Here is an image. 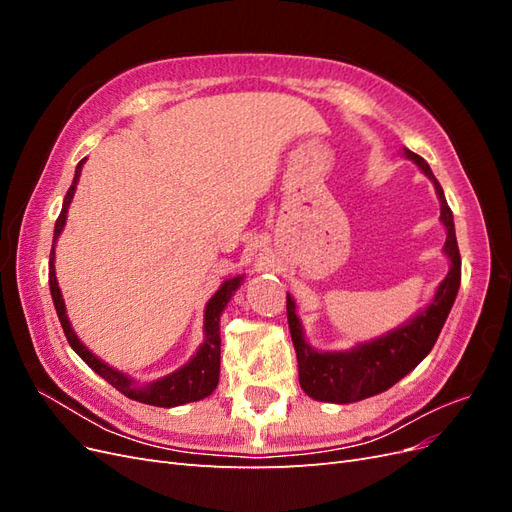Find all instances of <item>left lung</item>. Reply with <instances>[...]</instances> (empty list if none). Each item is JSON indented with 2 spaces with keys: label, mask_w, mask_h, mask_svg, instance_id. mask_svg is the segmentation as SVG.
Here are the masks:
<instances>
[{
  "label": "left lung",
  "mask_w": 512,
  "mask_h": 512,
  "mask_svg": "<svg viewBox=\"0 0 512 512\" xmlns=\"http://www.w3.org/2000/svg\"><path fill=\"white\" fill-rule=\"evenodd\" d=\"M404 156L412 160L421 173L433 183L440 200V222L446 228L444 254L451 262L446 277L427 307L416 312L410 320L376 339L361 342L350 350H316L305 339L303 324L297 316V303L286 297L288 327L299 361L301 389L316 401L329 404H354L367 397L384 393L421 363L431 352L433 344L451 314V307L461 284V256L455 237L453 211L448 207L442 185L433 177L429 164L404 147Z\"/></svg>",
  "instance_id": "left-lung-1"
}]
</instances>
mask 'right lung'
<instances>
[{
    "mask_svg": "<svg viewBox=\"0 0 512 512\" xmlns=\"http://www.w3.org/2000/svg\"><path fill=\"white\" fill-rule=\"evenodd\" d=\"M85 160L76 164L72 185H70V190L64 198V205H61L59 218L55 222L53 247H51V258H49L51 297H53L55 312H57L59 322H61V329H64V333L68 337V344L91 369L96 371L98 376H102L108 384L115 386L119 393H123L134 401H141V404L158 406V408H175V406L190 404V401H198V399L209 397L215 391V386H218V380H220V316L226 309L228 301L232 299V294H235L237 288L243 284L245 275L230 277V280H226L218 288V292H215L213 297L209 299V303L205 305V324H203L205 339H203V344L198 346L196 354L192 356L188 363L181 365L179 369L173 371V374H168L164 378H158V380L147 382V384H138L136 380H132L130 376L123 374V371H119L108 363H104L102 359H98V356L91 352L79 337H76L72 324L68 320V314H66L64 297H61V290H59V284H57L55 243H57L61 232H64V226H66V220H68V207H70L72 198H74L76 185H79V177H81Z\"/></svg>",
    "mask_w": 512,
    "mask_h": 512,
    "instance_id": "right-lung-1",
    "label": "right lung"
}]
</instances>
